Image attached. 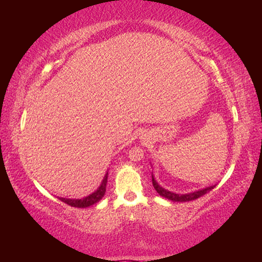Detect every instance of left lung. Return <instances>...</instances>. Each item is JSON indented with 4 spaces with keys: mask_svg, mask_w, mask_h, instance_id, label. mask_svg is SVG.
Listing matches in <instances>:
<instances>
[{
    "mask_svg": "<svg viewBox=\"0 0 262 262\" xmlns=\"http://www.w3.org/2000/svg\"><path fill=\"white\" fill-rule=\"evenodd\" d=\"M152 185H154L155 189L157 190V193L161 195V196L167 199V200L173 201V202H187V201L195 200V199H199L200 196H202V195H205L206 193L210 192V190L215 187V185H212V186H209V187L195 190V192H192V193L177 194L173 192H170V190H167L165 188H163L162 186L159 185L156 180H155L154 176H152Z\"/></svg>",
    "mask_w": 262,
    "mask_h": 262,
    "instance_id": "1",
    "label": "left lung"
}]
</instances>
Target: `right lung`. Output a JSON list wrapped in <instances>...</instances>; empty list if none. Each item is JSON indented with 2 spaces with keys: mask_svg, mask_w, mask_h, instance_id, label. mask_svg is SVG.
I'll return each instance as SVG.
<instances>
[{
  "mask_svg": "<svg viewBox=\"0 0 262 262\" xmlns=\"http://www.w3.org/2000/svg\"><path fill=\"white\" fill-rule=\"evenodd\" d=\"M107 176L108 172H106V174L104 177L103 181L98 188H97L94 193L88 195V196L83 198V199H66V198H59L62 202L67 203V205L72 206V207H76V208H86L90 207L95 203L98 202L99 200L103 199L106 192V184H107Z\"/></svg>",
  "mask_w": 262,
  "mask_h": 262,
  "instance_id": "right-lung-1",
  "label": "right lung"
}]
</instances>
